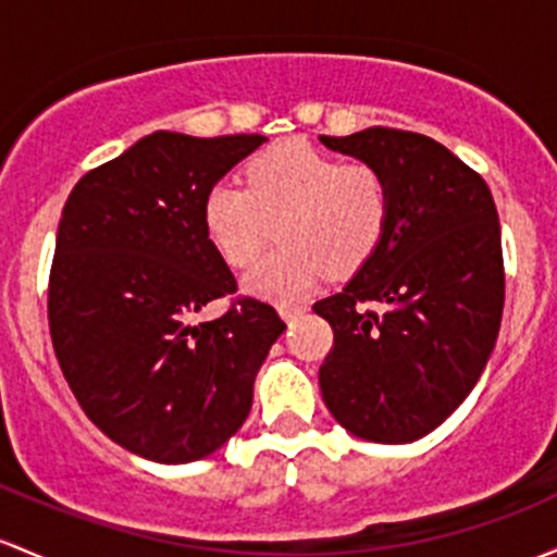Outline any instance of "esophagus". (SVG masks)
<instances>
[{
  "label": "esophagus",
  "instance_id": "esophagus-1",
  "mask_svg": "<svg viewBox=\"0 0 557 557\" xmlns=\"http://www.w3.org/2000/svg\"><path fill=\"white\" fill-rule=\"evenodd\" d=\"M304 311H307V307H283L280 309V314H283L285 322H296Z\"/></svg>",
  "mask_w": 557,
  "mask_h": 557
}]
</instances>
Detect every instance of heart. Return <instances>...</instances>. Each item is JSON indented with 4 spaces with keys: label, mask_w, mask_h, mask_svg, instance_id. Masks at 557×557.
I'll return each instance as SVG.
<instances>
[{
    "label": "heart",
    "mask_w": 557,
    "mask_h": 557,
    "mask_svg": "<svg viewBox=\"0 0 557 557\" xmlns=\"http://www.w3.org/2000/svg\"><path fill=\"white\" fill-rule=\"evenodd\" d=\"M391 216L394 193L381 169L301 139L259 152L246 187L216 182L203 198L206 235L232 267L259 256L274 222L280 243L246 274V288L280 304L307 296L325 269L348 274L368 264Z\"/></svg>",
    "instance_id": "obj_1"
}]
</instances>
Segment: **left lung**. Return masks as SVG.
<instances>
[{"label":"left lung","mask_w":557,"mask_h":557,"mask_svg":"<svg viewBox=\"0 0 557 557\" xmlns=\"http://www.w3.org/2000/svg\"><path fill=\"white\" fill-rule=\"evenodd\" d=\"M320 143L381 169L394 193L377 253L314 304L333 327L322 399L354 436L418 442L466 401L497 341L505 267L494 198L425 134L372 126ZM372 300L384 311L361 309Z\"/></svg>","instance_id":"1"}]
</instances>
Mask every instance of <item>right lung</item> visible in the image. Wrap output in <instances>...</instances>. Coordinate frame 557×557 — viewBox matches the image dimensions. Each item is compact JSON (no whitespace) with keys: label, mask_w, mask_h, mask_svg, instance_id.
<instances>
[{"label":"right lung","mask_w":557,"mask_h":557,"mask_svg":"<svg viewBox=\"0 0 557 557\" xmlns=\"http://www.w3.org/2000/svg\"><path fill=\"white\" fill-rule=\"evenodd\" d=\"M267 137L152 132L87 171L65 200L50 269V335L87 418L163 466L203 460L246 423L256 372L285 330L237 290L203 227V198Z\"/></svg>","instance_id":"1"}]
</instances>
